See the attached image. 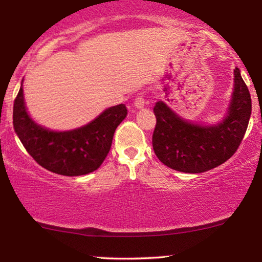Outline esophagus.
I'll list each match as a JSON object with an SVG mask.
<instances>
[{
  "label": "esophagus",
  "mask_w": 262,
  "mask_h": 262,
  "mask_svg": "<svg viewBox=\"0 0 262 262\" xmlns=\"http://www.w3.org/2000/svg\"><path fill=\"white\" fill-rule=\"evenodd\" d=\"M134 106L137 108H143L145 106V100L143 98V96H137V97H135Z\"/></svg>",
  "instance_id": "34e87169"
}]
</instances>
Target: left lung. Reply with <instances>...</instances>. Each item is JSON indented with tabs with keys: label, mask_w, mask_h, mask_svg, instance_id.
I'll list each match as a JSON object with an SVG mask.
<instances>
[{
	"label": "left lung",
	"mask_w": 262,
	"mask_h": 262,
	"mask_svg": "<svg viewBox=\"0 0 262 262\" xmlns=\"http://www.w3.org/2000/svg\"><path fill=\"white\" fill-rule=\"evenodd\" d=\"M235 86L228 116L217 125H197L176 116L164 102L154 107L156 124L152 148L167 167L187 173L204 172L230 159L244 138L251 114V97L240 70H234Z\"/></svg>",
	"instance_id": "8db88e82"
}]
</instances>
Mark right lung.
<instances>
[{
    "label": "right lung",
    "mask_w": 262,
    "mask_h": 262,
    "mask_svg": "<svg viewBox=\"0 0 262 262\" xmlns=\"http://www.w3.org/2000/svg\"><path fill=\"white\" fill-rule=\"evenodd\" d=\"M127 107L108 108L95 121L70 132H52L28 116L23 81L13 103V127L28 154L44 169L64 176H80L101 166L112 145L117 127L127 117Z\"/></svg>",
    "instance_id": "1"
}]
</instances>
